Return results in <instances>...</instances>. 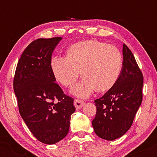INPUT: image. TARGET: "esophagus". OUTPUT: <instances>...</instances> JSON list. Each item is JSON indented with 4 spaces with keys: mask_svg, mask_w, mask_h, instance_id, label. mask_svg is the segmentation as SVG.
<instances>
[{
    "mask_svg": "<svg viewBox=\"0 0 157 157\" xmlns=\"http://www.w3.org/2000/svg\"><path fill=\"white\" fill-rule=\"evenodd\" d=\"M74 105H75V108H76L77 109H80L85 105V102L81 100L76 99V100H75V102H74Z\"/></svg>",
    "mask_w": 157,
    "mask_h": 157,
    "instance_id": "1",
    "label": "esophagus"
}]
</instances>
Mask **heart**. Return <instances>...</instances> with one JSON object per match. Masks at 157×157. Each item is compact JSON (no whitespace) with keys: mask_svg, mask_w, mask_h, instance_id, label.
I'll use <instances>...</instances> for the list:
<instances>
[{"mask_svg":"<svg viewBox=\"0 0 157 157\" xmlns=\"http://www.w3.org/2000/svg\"><path fill=\"white\" fill-rule=\"evenodd\" d=\"M122 64V54L117 48L97 40L72 44L66 49V57L55 56L50 61L54 77L66 87L75 85L80 71L84 78L72 90L80 97L89 96L96 89H111L120 76Z\"/></svg>","mask_w":157,"mask_h":157,"instance_id":"b5f03b06","label":"heart"}]
</instances>
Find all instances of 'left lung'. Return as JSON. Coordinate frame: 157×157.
Here are the masks:
<instances>
[{
	"instance_id": "left-lung-1",
	"label": "left lung",
	"mask_w": 157,
	"mask_h": 157,
	"mask_svg": "<svg viewBox=\"0 0 157 157\" xmlns=\"http://www.w3.org/2000/svg\"><path fill=\"white\" fill-rule=\"evenodd\" d=\"M123 64L117 83L94 100L97 113L92 126L99 137L114 140L130 128L142 101L143 75L132 52L122 49Z\"/></svg>"
}]
</instances>
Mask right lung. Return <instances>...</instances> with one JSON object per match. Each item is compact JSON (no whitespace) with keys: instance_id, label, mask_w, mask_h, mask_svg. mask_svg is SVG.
I'll return each mask as SVG.
<instances>
[{"instance_id":"right-lung-1","label":"right lung","mask_w":157,"mask_h":157,"mask_svg":"<svg viewBox=\"0 0 157 157\" xmlns=\"http://www.w3.org/2000/svg\"><path fill=\"white\" fill-rule=\"evenodd\" d=\"M62 37L39 38L23 51L13 80L20 114L40 142L52 145L69 130L75 112L72 97L65 94L52 72L50 61Z\"/></svg>"}]
</instances>
